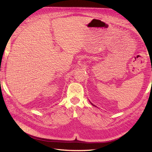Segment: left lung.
Instances as JSON below:
<instances>
[{"label": "left lung", "instance_id": "left-lung-1", "mask_svg": "<svg viewBox=\"0 0 152 152\" xmlns=\"http://www.w3.org/2000/svg\"><path fill=\"white\" fill-rule=\"evenodd\" d=\"M92 105H93V104H92ZM93 106H94V105H93Z\"/></svg>", "mask_w": 152, "mask_h": 152}]
</instances>
